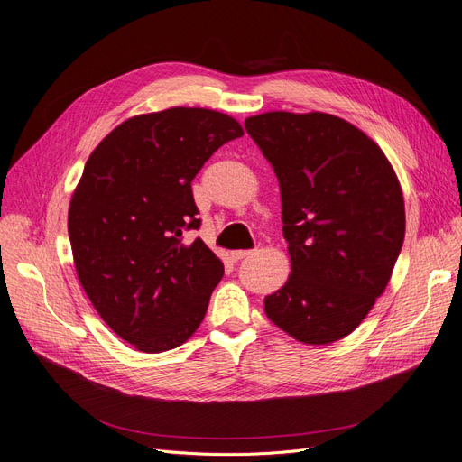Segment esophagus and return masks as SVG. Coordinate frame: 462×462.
<instances>
[{
	"mask_svg": "<svg viewBox=\"0 0 462 462\" xmlns=\"http://www.w3.org/2000/svg\"><path fill=\"white\" fill-rule=\"evenodd\" d=\"M254 254H255V250H236L231 254V257L235 262H241V260H245V257H250Z\"/></svg>",
	"mask_w": 462,
	"mask_h": 462,
	"instance_id": "esophagus-1",
	"label": "esophagus"
}]
</instances>
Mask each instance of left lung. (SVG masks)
I'll return each mask as SVG.
<instances>
[{
    "mask_svg": "<svg viewBox=\"0 0 462 462\" xmlns=\"http://www.w3.org/2000/svg\"><path fill=\"white\" fill-rule=\"evenodd\" d=\"M245 126L279 178L291 257L265 315L301 343L343 339L372 310L400 255L398 178L379 145L336 116L269 112Z\"/></svg>",
    "mask_w": 462,
    "mask_h": 462,
    "instance_id": "obj_1",
    "label": "left lung"
}]
</instances>
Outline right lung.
Listing matches in <instances>:
<instances>
[{
	"instance_id": "right-lung-1",
	"label": "right lung",
	"mask_w": 462,
	"mask_h": 462,
	"mask_svg": "<svg viewBox=\"0 0 462 462\" xmlns=\"http://www.w3.org/2000/svg\"><path fill=\"white\" fill-rule=\"evenodd\" d=\"M245 133L233 117L171 107L114 128L90 153L68 214L79 282L102 320L143 353L186 343L207 315L224 263L195 238L191 181Z\"/></svg>"
}]
</instances>
